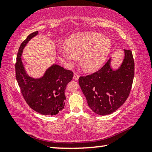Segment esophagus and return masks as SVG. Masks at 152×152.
<instances>
[{
	"instance_id": "34e87169",
	"label": "esophagus",
	"mask_w": 152,
	"mask_h": 152,
	"mask_svg": "<svg viewBox=\"0 0 152 152\" xmlns=\"http://www.w3.org/2000/svg\"><path fill=\"white\" fill-rule=\"evenodd\" d=\"M79 77H80V76L78 75V74H74V76H73V78H74V80H78V78H79Z\"/></svg>"
}]
</instances>
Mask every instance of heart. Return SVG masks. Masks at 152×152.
Wrapping results in <instances>:
<instances>
[{"label": "heart", "instance_id": "obj_1", "mask_svg": "<svg viewBox=\"0 0 152 152\" xmlns=\"http://www.w3.org/2000/svg\"><path fill=\"white\" fill-rule=\"evenodd\" d=\"M111 49V40L107 36L97 32H84L70 36L66 46L58 48L57 53L67 68H72L80 58L84 70L93 72L103 66Z\"/></svg>", "mask_w": 152, "mask_h": 152}]
</instances>
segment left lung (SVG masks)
I'll list each match as a JSON object with an SVG mask.
<instances>
[{"mask_svg": "<svg viewBox=\"0 0 152 152\" xmlns=\"http://www.w3.org/2000/svg\"><path fill=\"white\" fill-rule=\"evenodd\" d=\"M123 52L124 58L118 68H113L110 58L99 71L79 78L88 107L99 115L115 112L129 94L134 77V60L132 51L124 50Z\"/></svg>", "mask_w": 152, "mask_h": 152, "instance_id": "obj_1", "label": "left lung"}]
</instances>
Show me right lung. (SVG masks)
<instances>
[{"instance_id": "1", "label": "right lung", "mask_w": 152, "mask_h": 152, "mask_svg": "<svg viewBox=\"0 0 152 152\" xmlns=\"http://www.w3.org/2000/svg\"><path fill=\"white\" fill-rule=\"evenodd\" d=\"M38 31L28 36L20 45L15 64L16 79L25 101L35 111L44 115H56L64 108L66 86L73 72L53 64L39 78L29 76L23 62V50Z\"/></svg>"}]
</instances>
